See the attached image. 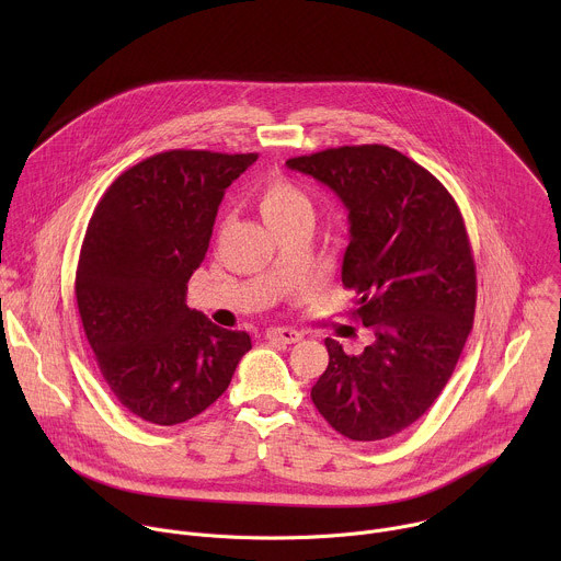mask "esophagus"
Masks as SVG:
<instances>
[{
  "label": "esophagus",
  "instance_id": "1",
  "mask_svg": "<svg viewBox=\"0 0 561 561\" xmlns=\"http://www.w3.org/2000/svg\"><path fill=\"white\" fill-rule=\"evenodd\" d=\"M266 340L277 342V344H295L301 340V333H297L293 329H271V331H266Z\"/></svg>",
  "mask_w": 561,
  "mask_h": 561
}]
</instances>
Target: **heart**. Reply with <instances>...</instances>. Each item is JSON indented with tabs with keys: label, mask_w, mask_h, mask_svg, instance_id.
Here are the masks:
<instances>
[{
	"label": "heart",
	"mask_w": 561,
	"mask_h": 561,
	"mask_svg": "<svg viewBox=\"0 0 561 561\" xmlns=\"http://www.w3.org/2000/svg\"><path fill=\"white\" fill-rule=\"evenodd\" d=\"M257 204L268 226L297 217L301 213H312L308 195L286 178H271L257 191Z\"/></svg>",
	"instance_id": "b5f03b06"
}]
</instances>
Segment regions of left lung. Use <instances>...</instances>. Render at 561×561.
<instances>
[{
	"mask_svg": "<svg viewBox=\"0 0 561 561\" xmlns=\"http://www.w3.org/2000/svg\"><path fill=\"white\" fill-rule=\"evenodd\" d=\"M286 167L346 206L342 284L357 293L355 314L375 337L359 355L327 337L329 366L312 404L355 442L402 433L433 407L472 329L477 277L461 213L437 178L381 144L301 154Z\"/></svg>",
	"mask_w": 561,
	"mask_h": 561,
	"instance_id": "left-lung-1",
	"label": "left lung"
}]
</instances>
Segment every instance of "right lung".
<instances>
[{"instance_id":"obj_1","label":"right lung","mask_w":561,"mask_h":561,"mask_svg":"<svg viewBox=\"0 0 561 561\" xmlns=\"http://www.w3.org/2000/svg\"><path fill=\"white\" fill-rule=\"evenodd\" d=\"M255 152L169 150L122 173L89 221L75 275L87 340L117 402L173 426L228 388L251 335L186 306L224 191Z\"/></svg>"}]
</instances>
